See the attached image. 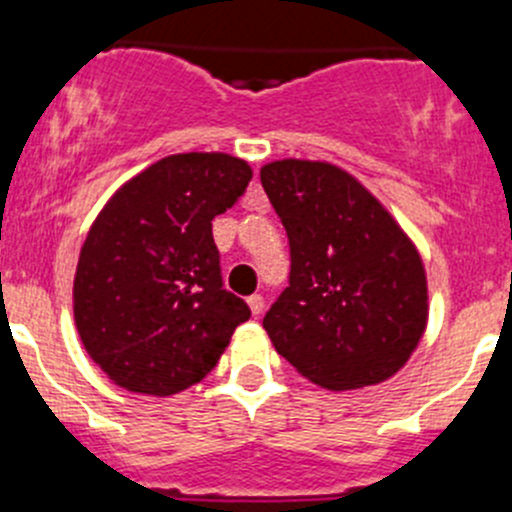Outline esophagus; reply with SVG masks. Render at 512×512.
I'll return each instance as SVG.
<instances>
[{"label":"esophagus","mask_w":512,"mask_h":512,"mask_svg":"<svg viewBox=\"0 0 512 512\" xmlns=\"http://www.w3.org/2000/svg\"><path fill=\"white\" fill-rule=\"evenodd\" d=\"M247 305H250L252 315H260V312L265 310V297H262V295H250V297H247Z\"/></svg>","instance_id":"obj_1"}]
</instances>
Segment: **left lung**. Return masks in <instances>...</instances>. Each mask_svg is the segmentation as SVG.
Segmentation results:
<instances>
[{"label":"left lung","mask_w":512,"mask_h":512,"mask_svg":"<svg viewBox=\"0 0 512 512\" xmlns=\"http://www.w3.org/2000/svg\"><path fill=\"white\" fill-rule=\"evenodd\" d=\"M260 180L290 245V285L262 320L275 350L322 388L388 380L428 322L413 242L340 167L282 160Z\"/></svg>","instance_id":"obj_1"}]
</instances>
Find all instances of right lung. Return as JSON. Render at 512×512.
I'll return each instance as SVG.
<instances>
[{
  "label": "right lung",
  "instance_id": "add662e5",
  "mask_svg": "<svg viewBox=\"0 0 512 512\" xmlns=\"http://www.w3.org/2000/svg\"><path fill=\"white\" fill-rule=\"evenodd\" d=\"M250 180V165L222 152L170 155L99 212L79 252L74 322L119 388L160 398L190 388L250 320L225 290L212 237Z\"/></svg>",
  "mask_w": 512,
  "mask_h": 512
}]
</instances>
